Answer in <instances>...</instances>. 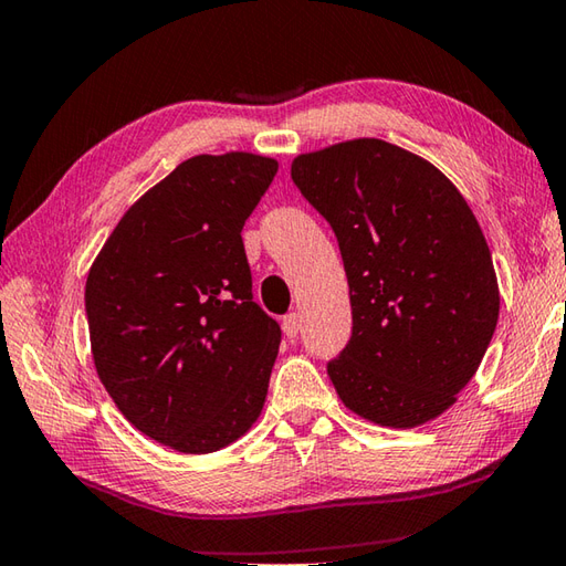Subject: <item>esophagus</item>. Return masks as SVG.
<instances>
[{
    "label": "esophagus",
    "instance_id": "34e87169",
    "mask_svg": "<svg viewBox=\"0 0 566 566\" xmlns=\"http://www.w3.org/2000/svg\"><path fill=\"white\" fill-rule=\"evenodd\" d=\"M297 329H301V315H297V313L285 315V317H283V333H285L287 337H295Z\"/></svg>",
    "mask_w": 566,
    "mask_h": 566
}]
</instances>
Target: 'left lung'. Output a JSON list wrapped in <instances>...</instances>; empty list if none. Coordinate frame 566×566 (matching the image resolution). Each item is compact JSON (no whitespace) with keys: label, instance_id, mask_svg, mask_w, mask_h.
<instances>
[{"label":"left lung","instance_id":"1","mask_svg":"<svg viewBox=\"0 0 566 566\" xmlns=\"http://www.w3.org/2000/svg\"><path fill=\"white\" fill-rule=\"evenodd\" d=\"M291 177L333 227L352 337L327 375L349 411L413 429L455 403L493 339L500 293L468 201L423 157L359 137L297 155Z\"/></svg>","mask_w":566,"mask_h":566}]
</instances>
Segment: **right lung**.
<instances>
[{"mask_svg":"<svg viewBox=\"0 0 566 566\" xmlns=\"http://www.w3.org/2000/svg\"><path fill=\"white\" fill-rule=\"evenodd\" d=\"M279 163L185 159L125 211L85 281L95 371L137 431L214 453L263 409L281 325L253 303L241 229Z\"/></svg>","mask_w":566,"mask_h":566,"instance_id":"obj_1","label":"right lung"}]
</instances>
